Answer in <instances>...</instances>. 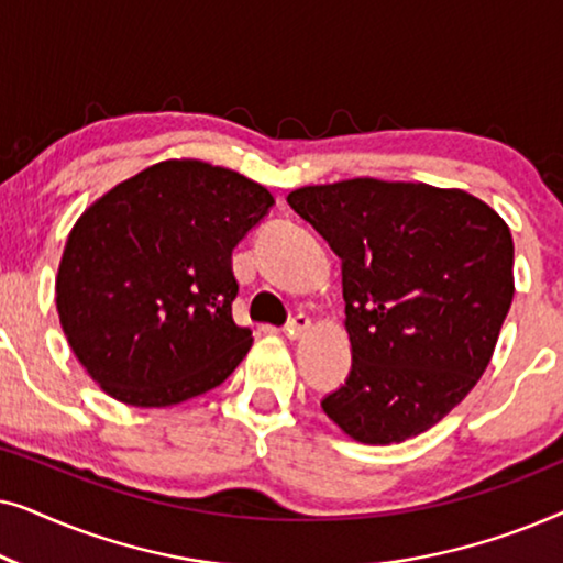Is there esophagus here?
Instances as JSON below:
<instances>
[{"instance_id":"1","label":"esophagus","mask_w":563,"mask_h":563,"mask_svg":"<svg viewBox=\"0 0 563 563\" xmlns=\"http://www.w3.org/2000/svg\"><path fill=\"white\" fill-rule=\"evenodd\" d=\"M310 328H312V320H310V314H305V312H297V314H291L287 325H284V333H287L289 338H299V335H305L307 330H310Z\"/></svg>"}]
</instances>
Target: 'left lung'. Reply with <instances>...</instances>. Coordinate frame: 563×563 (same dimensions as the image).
<instances>
[{
  "label": "left lung",
  "instance_id": "left-lung-1",
  "mask_svg": "<svg viewBox=\"0 0 563 563\" xmlns=\"http://www.w3.org/2000/svg\"><path fill=\"white\" fill-rule=\"evenodd\" d=\"M291 210L341 258L353 364L322 410L351 438L402 443L479 382L512 305V235L482 199L430 184L345 179Z\"/></svg>",
  "mask_w": 563,
  "mask_h": 563
}]
</instances>
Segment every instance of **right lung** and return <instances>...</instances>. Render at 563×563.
<instances>
[{"mask_svg":"<svg viewBox=\"0 0 563 563\" xmlns=\"http://www.w3.org/2000/svg\"><path fill=\"white\" fill-rule=\"evenodd\" d=\"M261 184L161 161L97 199L66 241L56 307L107 395L168 407L228 379L251 349L233 322V249L272 210Z\"/></svg>","mask_w":563,"mask_h":563,"instance_id":"obj_1","label":"right lung"}]
</instances>
